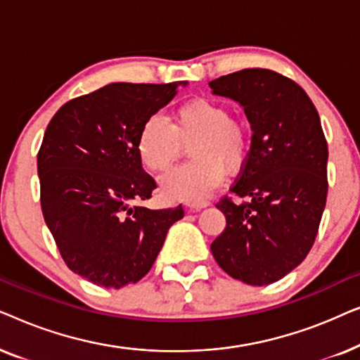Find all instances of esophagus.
<instances>
[{
  "mask_svg": "<svg viewBox=\"0 0 360 360\" xmlns=\"http://www.w3.org/2000/svg\"><path fill=\"white\" fill-rule=\"evenodd\" d=\"M186 206H188L191 211H200L206 208V206H210V201H196V203H186Z\"/></svg>",
  "mask_w": 360,
  "mask_h": 360,
  "instance_id": "esophagus-1",
  "label": "esophagus"
}]
</instances>
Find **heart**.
Listing matches in <instances>:
<instances>
[{
	"instance_id": "1",
	"label": "heart",
	"mask_w": 360,
	"mask_h": 360,
	"mask_svg": "<svg viewBox=\"0 0 360 360\" xmlns=\"http://www.w3.org/2000/svg\"><path fill=\"white\" fill-rule=\"evenodd\" d=\"M188 146L190 162L160 179L169 200L196 203L206 198L229 172L243 169L249 155V139L240 122L221 103L196 98L174 112L172 124L150 116L141 126L136 149L141 164L150 172H165Z\"/></svg>"
}]
</instances>
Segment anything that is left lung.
<instances>
[{
	"instance_id": "left-lung-1",
	"label": "left lung",
	"mask_w": 360,
	"mask_h": 360,
	"mask_svg": "<svg viewBox=\"0 0 360 360\" xmlns=\"http://www.w3.org/2000/svg\"><path fill=\"white\" fill-rule=\"evenodd\" d=\"M213 95L244 108L252 129L248 160L216 205L226 228L211 244L221 269L262 287L298 267L316 239L328 195V142L313 101L298 83L267 68L210 82Z\"/></svg>"
}]
</instances>
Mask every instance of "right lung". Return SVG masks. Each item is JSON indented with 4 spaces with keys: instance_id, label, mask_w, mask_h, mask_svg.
<instances>
[{
    "instance_id": "right-lung-1",
    "label": "right lung",
    "mask_w": 360,
    "mask_h": 360,
    "mask_svg": "<svg viewBox=\"0 0 360 360\" xmlns=\"http://www.w3.org/2000/svg\"><path fill=\"white\" fill-rule=\"evenodd\" d=\"M186 82L111 83L73 98L49 122L37 154L41 206L67 267L106 288L149 272L184 208L141 206L157 188L137 155L141 126Z\"/></svg>"
}]
</instances>
